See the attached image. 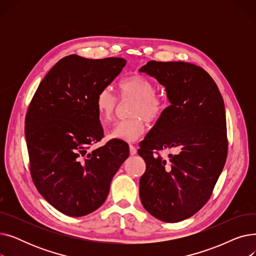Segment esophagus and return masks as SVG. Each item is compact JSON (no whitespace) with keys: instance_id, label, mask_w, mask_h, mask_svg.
Returning <instances> with one entry per match:
<instances>
[{"instance_id":"esophagus-1","label":"esophagus","mask_w":256,"mask_h":256,"mask_svg":"<svg viewBox=\"0 0 256 256\" xmlns=\"http://www.w3.org/2000/svg\"><path fill=\"white\" fill-rule=\"evenodd\" d=\"M130 154L132 156H134V154H137V148H136V146H134L132 144H130Z\"/></svg>"}]
</instances>
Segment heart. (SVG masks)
Segmentation results:
<instances>
[{
  "label": "heart",
  "instance_id": "1",
  "mask_svg": "<svg viewBox=\"0 0 256 256\" xmlns=\"http://www.w3.org/2000/svg\"><path fill=\"white\" fill-rule=\"evenodd\" d=\"M119 90L124 100H132L128 119L116 122L108 132V138L124 141H136L146 130L148 122H156L167 109V100L156 92V86L152 80L142 74H132L119 82ZM118 100L110 88L100 90L96 106L102 121L113 118Z\"/></svg>",
  "mask_w": 256,
  "mask_h": 256
}]
</instances>
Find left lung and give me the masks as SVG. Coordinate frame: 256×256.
I'll return each instance as SVG.
<instances>
[{
    "label": "left lung",
    "instance_id": "left-lung-1",
    "mask_svg": "<svg viewBox=\"0 0 256 256\" xmlns=\"http://www.w3.org/2000/svg\"><path fill=\"white\" fill-rule=\"evenodd\" d=\"M140 72L165 86L171 102L138 150L146 164L140 178L144 208L176 223L210 200L226 162L228 140L221 93L201 67L186 62H147ZM176 148L166 161L159 154Z\"/></svg>",
    "mask_w": 256,
    "mask_h": 256
}]
</instances>
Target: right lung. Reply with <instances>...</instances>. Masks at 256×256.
<instances>
[{
  "mask_svg": "<svg viewBox=\"0 0 256 256\" xmlns=\"http://www.w3.org/2000/svg\"><path fill=\"white\" fill-rule=\"evenodd\" d=\"M126 64L124 58L59 60L39 84L24 119L30 173L38 192L70 217L98 210L128 158L124 141L104 138L96 100Z\"/></svg>",
  "mask_w": 256,
  "mask_h": 256,
  "instance_id": "obj_1",
  "label": "right lung"
}]
</instances>
